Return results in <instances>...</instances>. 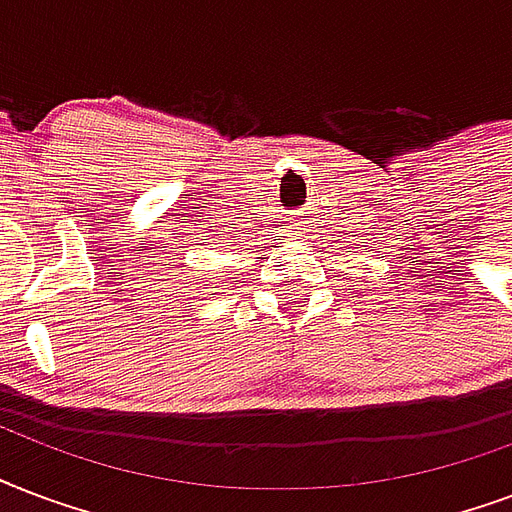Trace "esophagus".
<instances>
[{"label":"esophagus","mask_w":512,"mask_h":512,"mask_svg":"<svg viewBox=\"0 0 512 512\" xmlns=\"http://www.w3.org/2000/svg\"><path fill=\"white\" fill-rule=\"evenodd\" d=\"M299 229H301V227H299Z\"/></svg>","instance_id":"1"}]
</instances>
